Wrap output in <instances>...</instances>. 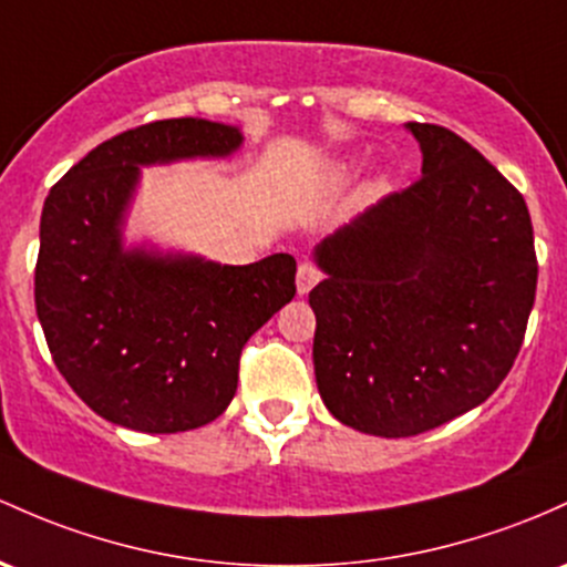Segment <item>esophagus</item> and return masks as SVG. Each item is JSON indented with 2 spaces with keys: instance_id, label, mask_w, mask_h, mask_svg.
<instances>
[{
  "instance_id": "34e87169",
  "label": "esophagus",
  "mask_w": 567,
  "mask_h": 567,
  "mask_svg": "<svg viewBox=\"0 0 567 567\" xmlns=\"http://www.w3.org/2000/svg\"><path fill=\"white\" fill-rule=\"evenodd\" d=\"M317 282H320V269H317L315 264H309V260H303V264L298 266V277H296L298 296H307Z\"/></svg>"
}]
</instances>
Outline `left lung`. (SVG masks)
Masks as SVG:
<instances>
[{
  "label": "left lung",
  "mask_w": 567,
  "mask_h": 567,
  "mask_svg": "<svg viewBox=\"0 0 567 567\" xmlns=\"http://www.w3.org/2000/svg\"><path fill=\"white\" fill-rule=\"evenodd\" d=\"M422 177L315 247V377L336 420L406 439L471 412L512 371L536 301L522 193L463 136L406 123Z\"/></svg>",
  "instance_id": "8db88e82"
}]
</instances>
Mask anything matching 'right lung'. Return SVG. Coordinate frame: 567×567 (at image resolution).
Segmentation results:
<instances>
[{
	"instance_id": "1",
	"label": "right lung",
	"mask_w": 567,
	"mask_h": 567,
	"mask_svg": "<svg viewBox=\"0 0 567 567\" xmlns=\"http://www.w3.org/2000/svg\"><path fill=\"white\" fill-rule=\"evenodd\" d=\"M239 145L226 123H145L93 147L48 193L37 317L61 377L115 425L179 433L217 420L236 393L241 347L296 296L288 252L223 266L123 250L140 166L223 158Z\"/></svg>"
}]
</instances>
